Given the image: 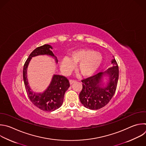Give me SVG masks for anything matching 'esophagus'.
Instances as JSON below:
<instances>
[{
  "mask_svg": "<svg viewBox=\"0 0 146 146\" xmlns=\"http://www.w3.org/2000/svg\"><path fill=\"white\" fill-rule=\"evenodd\" d=\"M76 82V81L75 80H69V82H70V85H72V84H73L74 82Z\"/></svg>",
  "mask_w": 146,
  "mask_h": 146,
  "instance_id": "34e87169",
  "label": "esophagus"
}]
</instances>
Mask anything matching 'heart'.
Returning <instances> with one entry per match:
<instances>
[{
  "instance_id": "1",
  "label": "heart",
  "mask_w": 146,
  "mask_h": 146,
  "mask_svg": "<svg viewBox=\"0 0 146 146\" xmlns=\"http://www.w3.org/2000/svg\"><path fill=\"white\" fill-rule=\"evenodd\" d=\"M70 58L64 57L61 62L62 71L68 74L71 72L74 64L77 65V70L80 74L84 77L93 76L101 66L103 58L102 54L90 48H82L73 52Z\"/></svg>"
}]
</instances>
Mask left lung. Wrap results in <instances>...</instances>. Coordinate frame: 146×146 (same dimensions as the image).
<instances>
[{
  "label": "left lung",
  "instance_id": "8db88e82",
  "mask_svg": "<svg viewBox=\"0 0 146 146\" xmlns=\"http://www.w3.org/2000/svg\"><path fill=\"white\" fill-rule=\"evenodd\" d=\"M113 66L104 72H100L93 76L82 80V89L79 98L81 103L86 108L96 110L106 106L115 93L118 78L119 66L116 60H112ZM107 74L110 79L106 87L101 86L103 75Z\"/></svg>",
  "mask_w": 146,
  "mask_h": 146
}]
</instances>
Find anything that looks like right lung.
Segmentation results:
<instances>
[{
    "mask_svg": "<svg viewBox=\"0 0 146 146\" xmlns=\"http://www.w3.org/2000/svg\"><path fill=\"white\" fill-rule=\"evenodd\" d=\"M52 47L49 44H44L36 47L26 61L23 69L24 84L29 98L37 108L43 111L51 112L59 108L62 104L65 92L70 86L68 79L63 76L54 75L52 82L47 89L42 93H34L31 91L27 78V69L32 57L39 55H48L57 58L53 53Z\"/></svg>",
    "mask_w": 146,
    "mask_h": 146,
    "instance_id": "1",
    "label": "right lung"
}]
</instances>
